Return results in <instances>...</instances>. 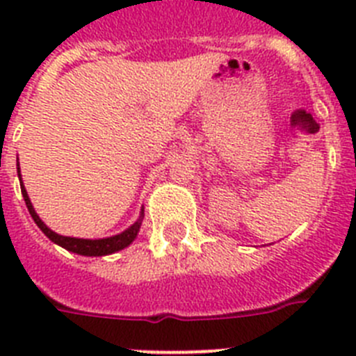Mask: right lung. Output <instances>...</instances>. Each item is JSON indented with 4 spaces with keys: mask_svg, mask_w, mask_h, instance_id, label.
I'll return each mask as SVG.
<instances>
[{
    "mask_svg": "<svg viewBox=\"0 0 356 356\" xmlns=\"http://www.w3.org/2000/svg\"><path fill=\"white\" fill-rule=\"evenodd\" d=\"M17 175H19V180H21V171H19V162H17ZM21 193H23L24 197V203L28 207V212L30 216L33 217V221L35 225L42 229V234L53 241L55 244L62 246L64 250L72 251V253H78V254H83V257H103V254H110V253H115V251H121L124 250L127 246H130L131 242L135 241L137 234H139L140 225H143V217H144V210L140 212V217L134 225L130 226L128 229L121 232L119 235H114V237H106V238H76V237H64V235H58L55 234L53 229H49L48 226L44 225L42 219L37 216L35 209L31 205L30 197H28L26 188H24L23 180H21Z\"/></svg>",
    "mask_w": 356,
    "mask_h": 356,
    "instance_id": "right-lung-1",
    "label": "right lung"
}]
</instances>
